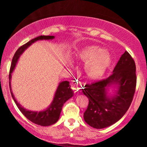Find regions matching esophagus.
I'll return each mask as SVG.
<instances>
[{
	"label": "esophagus",
	"instance_id": "obj_1",
	"mask_svg": "<svg viewBox=\"0 0 147 147\" xmlns=\"http://www.w3.org/2000/svg\"><path fill=\"white\" fill-rule=\"evenodd\" d=\"M72 90H73L76 93H79V92L81 91V89H82V88H81L80 86L79 85L78 82H73V83H72Z\"/></svg>",
	"mask_w": 147,
	"mask_h": 147
}]
</instances>
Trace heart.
Here are the masks:
<instances>
[{
  "mask_svg": "<svg viewBox=\"0 0 147 147\" xmlns=\"http://www.w3.org/2000/svg\"><path fill=\"white\" fill-rule=\"evenodd\" d=\"M75 58L86 61L84 65V72L90 80L100 79L110 66L112 57L107 50L98 46L90 45L80 49L75 53Z\"/></svg>",
  "mask_w": 147,
  "mask_h": 147,
  "instance_id": "obj_1",
  "label": "heart"
}]
</instances>
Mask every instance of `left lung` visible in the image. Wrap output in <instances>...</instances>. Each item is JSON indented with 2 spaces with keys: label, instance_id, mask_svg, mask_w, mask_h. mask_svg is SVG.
<instances>
[{
  "label": "left lung",
  "instance_id": "left-lung-1",
  "mask_svg": "<svg viewBox=\"0 0 147 147\" xmlns=\"http://www.w3.org/2000/svg\"><path fill=\"white\" fill-rule=\"evenodd\" d=\"M136 63L127 51L120 57L113 74L108 78L86 84L82 92L88 98L84 113L85 122L95 129H103L117 122L126 113L133 101L137 77ZM115 85L118 91L112 97L107 95L108 87Z\"/></svg>",
  "mask_w": 147,
  "mask_h": 147
}]
</instances>
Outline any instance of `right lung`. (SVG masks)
Returning <instances> with one entry per match:
<instances>
[{
	"label": "right lung",
	"mask_w": 147,
	"mask_h": 147,
	"mask_svg": "<svg viewBox=\"0 0 147 147\" xmlns=\"http://www.w3.org/2000/svg\"><path fill=\"white\" fill-rule=\"evenodd\" d=\"M54 38H55L54 36H44V35L43 36H40L30 40L29 42H28V43H26L25 44L20 47L16 50V53L14 54V57H13L12 61H11V67H10L9 70V84L10 92H11V97L14 99V102L16 103V106H18V109L32 122L43 126L52 125V124H55L58 121V119H59L60 113L61 112L62 107H63L64 103L73 96V91L70 88V82H68V81H64V82L59 83L56 90V92H55V97H54L51 105L49 106V108H48L46 110L37 112V111L26 110L23 106H21V105L18 104L17 101L16 100V99L14 98V94L11 92L10 79H11V73L14 71L18 58H19L20 55L25 51V50H26L30 45H31L35 41H39V40L53 39Z\"/></svg>",
	"instance_id": "obj_1"
}]
</instances>
